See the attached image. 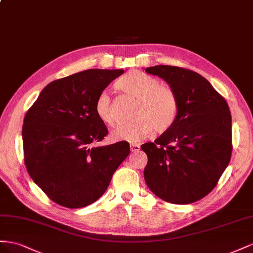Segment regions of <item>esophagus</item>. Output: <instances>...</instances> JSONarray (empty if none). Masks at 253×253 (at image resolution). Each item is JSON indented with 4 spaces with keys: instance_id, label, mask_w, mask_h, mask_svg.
<instances>
[{
    "instance_id": "obj_1",
    "label": "esophagus",
    "mask_w": 253,
    "mask_h": 253,
    "mask_svg": "<svg viewBox=\"0 0 253 253\" xmlns=\"http://www.w3.org/2000/svg\"><path fill=\"white\" fill-rule=\"evenodd\" d=\"M130 150L131 153H136V151L140 150V146L138 144H130Z\"/></svg>"
}]
</instances>
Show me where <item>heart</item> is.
<instances>
[{
  "instance_id": "b5f03b06",
  "label": "heart",
  "mask_w": 253,
  "mask_h": 253,
  "mask_svg": "<svg viewBox=\"0 0 253 253\" xmlns=\"http://www.w3.org/2000/svg\"><path fill=\"white\" fill-rule=\"evenodd\" d=\"M118 88L136 100L133 122L120 126L112 132L114 141L136 143L145 139L154 130L164 133L172 127L178 117L179 100L170 86L161 84L159 79L143 72L134 71L122 77ZM97 118L108 126L118 123L117 113L110 95L102 92L95 102Z\"/></svg>"
}]
</instances>
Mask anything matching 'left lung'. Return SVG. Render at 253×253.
Here are the masks:
<instances>
[{"label": "left lung", "mask_w": 253, "mask_h": 253, "mask_svg": "<svg viewBox=\"0 0 253 253\" xmlns=\"http://www.w3.org/2000/svg\"><path fill=\"white\" fill-rule=\"evenodd\" d=\"M145 71L176 92L179 112L169 130L141 146L148 158L144 179L149 190L168 203H195L214 189L230 162L229 106L196 72L163 64Z\"/></svg>", "instance_id": "1"}]
</instances>
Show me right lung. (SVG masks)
<instances>
[{
	"label": "right lung",
	"instance_id": "right-lung-1",
	"mask_svg": "<svg viewBox=\"0 0 253 253\" xmlns=\"http://www.w3.org/2000/svg\"><path fill=\"white\" fill-rule=\"evenodd\" d=\"M124 70L90 69L49 83L25 114L24 162L34 182L57 205L89 206L107 190L130 153L122 141L93 146L108 134L97 96Z\"/></svg>",
	"mask_w": 253,
	"mask_h": 253
}]
</instances>
